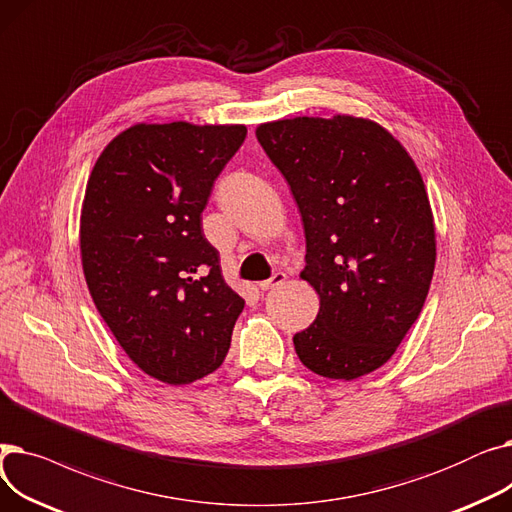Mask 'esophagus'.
Segmentation results:
<instances>
[{
    "instance_id": "34e87169",
    "label": "esophagus",
    "mask_w": 512,
    "mask_h": 512,
    "mask_svg": "<svg viewBox=\"0 0 512 512\" xmlns=\"http://www.w3.org/2000/svg\"><path fill=\"white\" fill-rule=\"evenodd\" d=\"M284 282H286V274H284V272H276L270 280L261 282L259 288H261V290H274V288H278V286L284 284Z\"/></svg>"
}]
</instances>
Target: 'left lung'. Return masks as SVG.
Segmentation results:
<instances>
[{
	"label": "left lung",
	"instance_id": "obj_1",
	"mask_svg": "<svg viewBox=\"0 0 512 512\" xmlns=\"http://www.w3.org/2000/svg\"><path fill=\"white\" fill-rule=\"evenodd\" d=\"M257 139L301 209V278L319 294L294 351L321 378H361L394 355L432 284L436 232L421 174L388 130L363 118L278 120Z\"/></svg>",
	"mask_w": 512,
	"mask_h": 512
}]
</instances>
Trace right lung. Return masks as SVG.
Wrapping results in <instances>:
<instances>
[{
    "label": "right lung",
    "mask_w": 512,
    "mask_h": 512,
    "mask_svg": "<svg viewBox=\"0 0 512 512\" xmlns=\"http://www.w3.org/2000/svg\"><path fill=\"white\" fill-rule=\"evenodd\" d=\"M245 126L137 124L91 172L80 253L95 307L151 378L191 384L218 369L245 301L203 234L213 184Z\"/></svg>",
    "instance_id": "add662e5"
}]
</instances>
